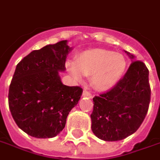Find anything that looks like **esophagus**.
I'll use <instances>...</instances> for the list:
<instances>
[{"mask_svg":"<svg viewBox=\"0 0 160 160\" xmlns=\"http://www.w3.org/2000/svg\"><path fill=\"white\" fill-rule=\"evenodd\" d=\"M82 97H87V98H92V95L89 92V91H82Z\"/></svg>","mask_w":160,"mask_h":160,"instance_id":"esophagus-1","label":"esophagus"}]
</instances>
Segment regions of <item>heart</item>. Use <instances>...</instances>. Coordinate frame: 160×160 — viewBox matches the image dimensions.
Wrapping results in <instances>:
<instances>
[{
	"instance_id": "heart-1",
	"label": "heart",
	"mask_w": 160,
	"mask_h": 160,
	"mask_svg": "<svg viewBox=\"0 0 160 160\" xmlns=\"http://www.w3.org/2000/svg\"><path fill=\"white\" fill-rule=\"evenodd\" d=\"M68 69L78 81L83 76H91V83L98 91H105L115 86L124 76L126 59L122 54L94 48L82 52L76 62H69Z\"/></svg>"
}]
</instances>
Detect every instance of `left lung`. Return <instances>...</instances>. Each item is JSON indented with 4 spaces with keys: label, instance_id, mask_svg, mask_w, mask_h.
Segmentation results:
<instances>
[{
    "label": "left lung",
    "instance_id": "left-lung-1",
    "mask_svg": "<svg viewBox=\"0 0 160 160\" xmlns=\"http://www.w3.org/2000/svg\"><path fill=\"white\" fill-rule=\"evenodd\" d=\"M125 53L134 59V56ZM150 99L149 70L143 62H132L124 78L111 91L93 98L92 132L104 141H118L127 138L143 123Z\"/></svg>",
    "mask_w": 160,
    "mask_h": 160
}]
</instances>
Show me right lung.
<instances>
[{
  "instance_id": "1",
  "label": "right lung",
  "mask_w": 160,
  "mask_h": 160,
  "mask_svg": "<svg viewBox=\"0 0 160 160\" xmlns=\"http://www.w3.org/2000/svg\"><path fill=\"white\" fill-rule=\"evenodd\" d=\"M67 41L33 50L16 65L8 91V106L20 129L29 136L49 138L65 127L69 112L81 98L82 89L61 81Z\"/></svg>"
}]
</instances>
